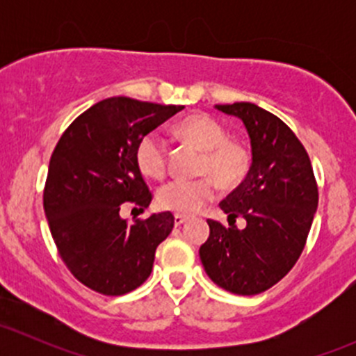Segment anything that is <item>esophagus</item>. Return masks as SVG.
I'll return each mask as SVG.
<instances>
[{"instance_id": "1", "label": "esophagus", "mask_w": 356, "mask_h": 356, "mask_svg": "<svg viewBox=\"0 0 356 356\" xmlns=\"http://www.w3.org/2000/svg\"><path fill=\"white\" fill-rule=\"evenodd\" d=\"M184 222H188V217H186V215H174V224L175 225H182L184 224Z\"/></svg>"}]
</instances>
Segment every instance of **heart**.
Segmentation results:
<instances>
[{"mask_svg":"<svg viewBox=\"0 0 356 356\" xmlns=\"http://www.w3.org/2000/svg\"><path fill=\"white\" fill-rule=\"evenodd\" d=\"M177 134L203 149L198 179H174L161 186L156 201L163 210L196 213L215 198V182L224 188L238 186L250 170V152L241 143L231 141L227 127L208 113H196L179 122ZM136 163L143 175L163 179L167 174V146L158 132H148L136 146ZM216 181H213V179Z\"/></svg>","mask_w":356,"mask_h":356,"instance_id":"obj_1","label":"heart"}]
</instances>
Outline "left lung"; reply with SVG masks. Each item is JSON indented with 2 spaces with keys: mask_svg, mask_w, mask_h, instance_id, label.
I'll return each instance as SVG.
<instances>
[{
  "mask_svg": "<svg viewBox=\"0 0 356 356\" xmlns=\"http://www.w3.org/2000/svg\"><path fill=\"white\" fill-rule=\"evenodd\" d=\"M215 108L241 118L253 158L245 181L218 204L231 227L208 218L200 258L215 284L251 296L277 284L300 258L318 204L317 181L307 149L281 118L245 102ZM238 216L245 229L234 225Z\"/></svg>",
  "mask_w": 356,
  "mask_h": 356,
  "instance_id": "obj_1",
  "label": "left lung"
}]
</instances>
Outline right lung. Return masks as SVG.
Segmentation results:
<instances>
[{"mask_svg": "<svg viewBox=\"0 0 356 356\" xmlns=\"http://www.w3.org/2000/svg\"><path fill=\"white\" fill-rule=\"evenodd\" d=\"M182 108L115 96L79 115L56 143L42 195L46 218L63 264L96 293L120 296L139 288L174 229L170 211L127 224L120 208L149 207L136 146Z\"/></svg>", "mask_w": 356, "mask_h": 356, "instance_id": "1", "label": "right lung"}]
</instances>
